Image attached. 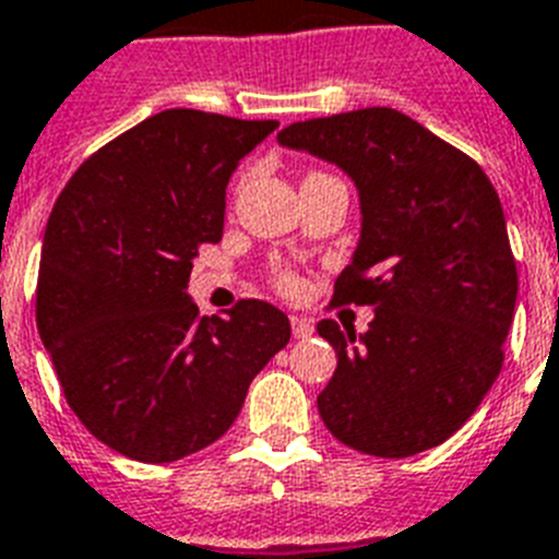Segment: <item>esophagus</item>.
Here are the masks:
<instances>
[{"label":"esophagus","mask_w":559,"mask_h":559,"mask_svg":"<svg viewBox=\"0 0 559 559\" xmlns=\"http://www.w3.org/2000/svg\"><path fill=\"white\" fill-rule=\"evenodd\" d=\"M289 326H293L295 338H310L312 335V324L307 319H301V316H293V319H289Z\"/></svg>","instance_id":"esophagus-1"}]
</instances>
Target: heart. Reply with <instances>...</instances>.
<instances>
[{
  "label": "heart",
  "instance_id": "1",
  "mask_svg": "<svg viewBox=\"0 0 559 559\" xmlns=\"http://www.w3.org/2000/svg\"><path fill=\"white\" fill-rule=\"evenodd\" d=\"M275 284H278V289L284 295H298L304 289L301 278H298V275H295L293 270H278V272H275Z\"/></svg>",
  "mask_w": 559,
  "mask_h": 559
}]
</instances>
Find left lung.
Returning <instances> with one entry per match:
<instances>
[{
    "label": "left lung",
    "mask_w": 559,
    "mask_h": 559,
    "mask_svg": "<svg viewBox=\"0 0 559 559\" xmlns=\"http://www.w3.org/2000/svg\"><path fill=\"white\" fill-rule=\"evenodd\" d=\"M281 146L356 180L361 240L335 304L373 307L365 335L319 321L338 365L319 393L326 430L353 451L402 460L437 448L497 382L514 321L516 261L479 163L396 108L293 122Z\"/></svg>",
    "instance_id": "obj_1"
}]
</instances>
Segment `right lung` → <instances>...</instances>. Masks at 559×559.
Listing matches in <instances>:
<instances>
[{
	"label": "right lung",
	"mask_w": 559,
	"mask_h": 559,
	"mask_svg": "<svg viewBox=\"0 0 559 559\" xmlns=\"http://www.w3.org/2000/svg\"><path fill=\"white\" fill-rule=\"evenodd\" d=\"M278 129L169 108L94 152L45 226L36 326L68 407L138 462H175L233 428L261 367L289 342L278 307L240 298L201 316L186 295L224 238L226 183Z\"/></svg>",
	"instance_id": "1"
}]
</instances>
